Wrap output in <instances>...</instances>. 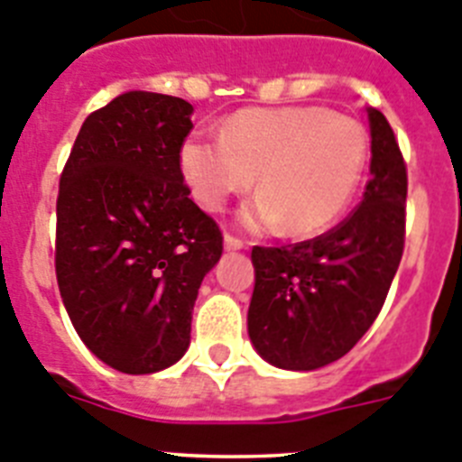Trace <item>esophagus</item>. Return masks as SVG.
Wrapping results in <instances>:
<instances>
[{"mask_svg": "<svg viewBox=\"0 0 462 462\" xmlns=\"http://www.w3.org/2000/svg\"><path fill=\"white\" fill-rule=\"evenodd\" d=\"M226 248L227 251H241V248L246 246V241L244 239H239V236H235V235H230V232H226Z\"/></svg>", "mask_w": 462, "mask_h": 462, "instance_id": "esophagus-1", "label": "esophagus"}]
</instances>
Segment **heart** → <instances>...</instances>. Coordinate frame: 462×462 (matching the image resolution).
<instances>
[{
	"label": "heart",
	"instance_id": "1",
	"mask_svg": "<svg viewBox=\"0 0 462 462\" xmlns=\"http://www.w3.org/2000/svg\"><path fill=\"white\" fill-rule=\"evenodd\" d=\"M368 140L359 122L319 106L246 107L221 135L190 133L181 144V172L207 211L255 184L260 193L241 211L248 227H278L294 236L327 230L347 209L364 174Z\"/></svg>",
	"mask_w": 462,
	"mask_h": 462
}]
</instances>
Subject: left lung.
<instances>
[{
    "label": "left lung",
    "mask_w": 462,
    "mask_h": 462,
    "mask_svg": "<svg viewBox=\"0 0 462 462\" xmlns=\"http://www.w3.org/2000/svg\"><path fill=\"white\" fill-rule=\"evenodd\" d=\"M371 119L364 200L329 232L290 246H255L248 334L269 364L315 371L359 343L380 315L405 248L407 165L392 124Z\"/></svg>",
    "instance_id": "left-lung-1"
}]
</instances>
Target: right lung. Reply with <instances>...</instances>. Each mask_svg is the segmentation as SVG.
I'll return each mask as SVG.
<instances>
[{
    "mask_svg": "<svg viewBox=\"0 0 462 462\" xmlns=\"http://www.w3.org/2000/svg\"><path fill=\"white\" fill-rule=\"evenodd\" d=\"M193 106L128 91L82 124L60 177L55 272L82 343L131 375L184 356L223 232L189 198L181 144Z\"/></svg>",
    "mask_w": 462,
    "mask_h": 462,
    "instance_id": "right-lung-1",
    "label": "right lung"
}]
</instances>
